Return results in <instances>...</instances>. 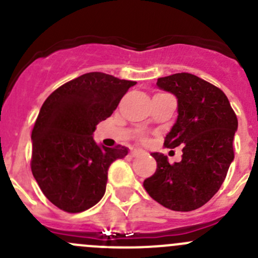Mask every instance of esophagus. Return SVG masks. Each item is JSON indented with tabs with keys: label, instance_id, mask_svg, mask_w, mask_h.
I'll return each mask as SVG.
<instances>
[{
	"label": "esophagus",
	"instance_id": "esophagus-1",
	"mask_svg": "<svg viewBox=\"0 0 258 258\" xmlns=\"http://www.w3.org/2000/svg\"><path fill=\"white\" fill-rule=\"evenodd\" d=\"M144 151H141V150H132L131 151V155L134 156V157H139V156H141V155H144Z\"/></svg>",
	"mask_w": 258,
	"mask_h": 258
}]
</instances>
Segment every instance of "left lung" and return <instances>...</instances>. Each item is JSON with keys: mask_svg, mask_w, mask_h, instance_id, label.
Segmentation results:
<instances>
[{"mask_svg": "<svg viewBox=\"0 0 258 258\" xmlns=\"http://www.w3.org/2000/svg\"><path fill=\"white\" fill-rule=\"evenodd\" d=\"M160 90L177 98V119L166 135L167 148H182V161L170 165L167 156L155 152L157 170L146 178L147 194L173 211L204 206L220 189L233 157L238 121L227 96L195 75L175 74L157 80Z\"/></svg>", "mask_w": 258, "mask_h": 258, "instance_id": "obj_1", "label": "left lung"}]
</instances>
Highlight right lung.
Segmentation results:
<instances>
[{
	"instance_id": "right-lung-1",
	"label": "right lung",
	"mask_w": 258,
	"mask_h": 258,
	"mask_svg": "<svg viewBox=\"0 0 258 258\" xmlns=\"http://www.w3.org/2000/svg\"><path fill=\"white\" fill-rule=\"evenodd\" d=\"M136 83L90 72L62 85L43 102L31 135V170L54 206L82 212L103 197L108 167L128 148L96 144L93 132Z\"/></svg>"
}]
</instances>
